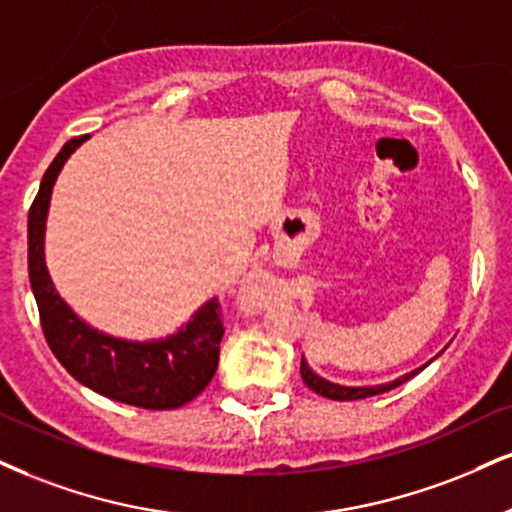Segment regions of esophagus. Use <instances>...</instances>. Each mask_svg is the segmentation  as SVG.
Returning a JSON list of instances; mask_svg holds the SVG:
<instances>
[{"label":"esophagus","mask_w":512,"mask_h":512,"mask_svg":"<svg viewBox=\"0 0 512 512\" xmlns=\"http://www.w3.org/2000/svg\"><path fill=\"white\" fill-rule=\"evenodd\" d=\"M248 303H250V305H260V300H255V298H248Z\"/></svg>","instance_id":"1"}]
</instances>
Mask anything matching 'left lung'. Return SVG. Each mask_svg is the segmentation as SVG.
<instances>
[{
  "instance_id": "8db88e82",
  "label": "left lung",
  "mask_w": 512,
  "mask_h": 512,
  "mask_svg": "<svg viewBox=\"0 0 512 512\" xmlns=\"http://www.w3.org/2000/svg\"><path fill=\"white\" fill-rule=\"evenodd\" d=\"M441 355V353H439ZM436 355V357H439ZM432 365V360L427 362V365H422L420 369H412L410 374H403V377L391 381V384H379V386H341V384H334V381H326L319 377V374L312 372L310 367H307L305 357L300 360V377H303V381L307 384V389H312L315 393H319V396L324 398H331V400H360V398H369V396H379V393H386L391 389H396V386L405 384V381L415 377V374H420L424 367Z\"/></svg>"
}]
</instances>
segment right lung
Returning a JSON list of instances; mask_svg holds the SVG:
<instances>
[{
	"instance_id": "add662e5",
	"label": "right lung",
	"mask_w": 512,
	"mask_h": 512,
	"mask_svg": "<svg viewBox=\"0 0 512 512\" xmlns=\"http://www.w3.org/2000/svg\"><path fill=\"white\" fill-rule=\"evenodd\" d=\"M85 135L71 138L42 176L40 190L28 212V274L38 300L45 338L80 384L100 396L145 410H174L200 396L219 365L224 336L219 300H207L176 334L159 341H123L85 324L54 291L45 264V221L52 186L71 152Z\"/></svg>"
}]
</instances>
